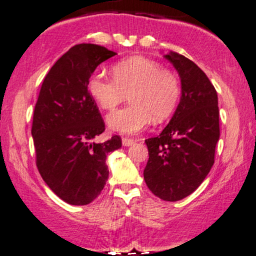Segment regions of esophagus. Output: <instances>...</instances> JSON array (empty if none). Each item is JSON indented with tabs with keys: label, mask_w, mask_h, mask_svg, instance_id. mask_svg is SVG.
<instances>
[{
	"label": "esophagus",
	"mask_w": 256,
	"mask_h": 256,
	"mask_svg": "<svg viewBox=\"0 0 256 256\" xmlns=\"http://www.w3.org/2000/svg\"><path fill=\"white\" fill-rule=\"evenodd\" d=\"M134 143H136V139L134 138H128V137H124L122 138V145L124 146H130Z\"/></svg>",
	"instance_id": "34e87169"
}]
</instances>
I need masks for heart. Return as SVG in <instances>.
I'll use <instances>...</instances> for the list:
<instances>
[{
  "mask_svg": "<svg viewBox=\"0 0 256 256\" xmlns=\"http://www.w3.org/2000/svg\"><path fill=\"white\" fill-rule=\"evenodd\" d=\"M113 76L104 72L90 76V94L102 110L112 111L130 92L131 104L108 116V126L120 134H137L152 119L160 122L169 118L180 100V88L176 74L162 68L156 61L132 56L114 64Z\"/></svg>",
  "mask_w": 256,
  "mask_h": 256,
  "instance_id": "heart-1",
  "label": "heart"
}]
</instances>
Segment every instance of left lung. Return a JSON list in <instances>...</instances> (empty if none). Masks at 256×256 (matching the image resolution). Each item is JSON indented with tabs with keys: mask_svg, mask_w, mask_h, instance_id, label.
Instances as JSON below:
<instances>
[{
	"mask_svg": "<svg viewBox=\"0 0 256 256\" xmlns=\"http://www.w3.org/2000/svg\"><path fill=\"white\" fill-rule=\"evenodd\" d=\"M166 59L180 74L182 96L166 128L145 140L148 160L144 180L163 200H180L200 186L215 162L220 138L215 87L195 62L176 52Z\"/></svg>",
	"mask_w": 256,
	"mask_h": 256,
	"instance_id": "8db88e82",
	"label": "left lung"
}]
</instances>
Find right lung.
<instances>
[{"label": "right lung", "instance_id": "add662e5", "mask_svg": "<svg viewBox=\"0 0 256 256\" xmlns=\"http://www.w3.org/2000/svg\"><path fill=\"white\" fill-rule=\"evenodd\" d=\"M116 54L93 44L73 46L44 76L35 104L32 136L38 170L70 204L86 206L100 195L108 178L106 157L122 146L117 134L93 142L105 122L87 87L96 67Z\"/></svg>", "mask_w": 256, "mask_h": 256}]
</instances>
